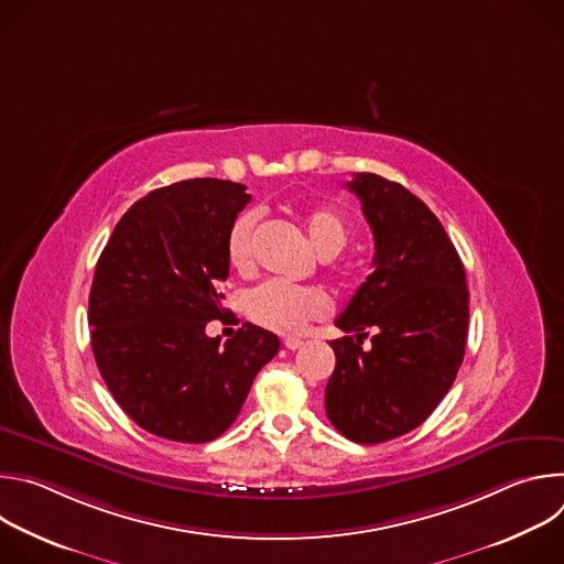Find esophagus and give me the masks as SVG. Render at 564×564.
Instances as JSON below:
<instances>
[{
    "instance_id": "esophagus-1",
    "label": "esophagus",
    "mask_w": 564,
    "mask_h": 564,
    "mask_svg": "<svg viewBox=\"0 0 564 564\" xmlns=\"http://www.w3.org/2000/svg\"><path fill=\"white\" fill-rule=\"evenodd\" d=\"M283 346H285L288 350H299V348L303 346V341H301L299 337H288V339L283 341Z\"/></svg>"
}]
</instances>
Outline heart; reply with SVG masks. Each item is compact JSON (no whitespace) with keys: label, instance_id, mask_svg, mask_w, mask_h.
<instances>
[{"label":"heart","instance_id":"obj_1","mask_svg":"<svg viewBox=\"0 0 564 564\" xmlns=\"http://www.w3.org/2000/svg\"><path fill=\"white\" fill-rule=\"evenodd\" d=\"M310 243L324 257H335L344 250L350 236V225L341 212L328 205H314L301 214ZM254 216H240L227 236V261L238 274H248L254 268L252 236ZM330 296L314 285H290L283 281H265L246 296V312L257 326L294 335L310 321L324 318L330 312Z\"/></svg>","mask_w":564,"mask_h":564}]
</instances>
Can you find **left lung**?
Masks as SVG:
<instances>
[{"instance_id": "1", "label": "left lung", "mask_w": 564, "mask_h": 564, "mask_svg": "<svg viewBox=\"0 0 564 564\" xmlns=\"http://www.w3.org/2000/svg\"><path fill=\"white\" fill-rule=\"evenodd\" d=\"M375 236L372 274L335 326L337 366L326 386L333 426L357 444H381L417 429L451 390L464 359L468 288L459 254L437 216L406 187L355 174ZM376 335L364 349L367 330Z\"/></svg>"}]
</instances>
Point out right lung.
<instances>
[{
    "label": "right lung",
    "mask_w": 564,
    "mask_h": 564,
    "mask_svg": "<svg viewBox=\"0 0 564 564\" xmlns=\"http://www.w3.org/2000/svg\"><path fill=\"white\" fill-rule=\"evenodd\" d=\"M246 185L192 178L149 192L116 225L89 294L91 348L120 409L147 433L205 444L238 417L279 337L246 324L207 337L225 316L227 236Z\"/></svg>",
    "instance_id": "right-lung-1"
}]
</instances>
